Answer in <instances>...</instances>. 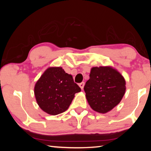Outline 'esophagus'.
I'll return each mask as SVG.
<instances>
[{"instance_id":"esophagus-1","label":"esophagus","mask_w":151,"mask_h":151,"mask_svg":"<svg viewBox=\"0 0 151 151\" xmlns=\"http://www.w3.org/2000/svg\"><path fill=\"white\" fill-rule=\"evenodd\" d=\"M78 85H79V86H80L82 90H83V88H84V86H85V83H84V82H82V83H79Z\"/></svg>"}]
</instances>
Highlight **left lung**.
I'll use <instances>...</instances> for the list:
<instances>
[{
    "instance_id": "left-lung-1",
    "label": "left lung",
    "mask_w": 151,
    "mask_h": 151,
    "mask_svg": "<svg viewBox=\"0 0 151 151\" xmlns=\"http://www.w3.org/2000/svg\"><path fill=\"white\" fill-rule=\"evenodd\" d=\"M123 76L111 66L93 67L84 90L89 105L100 113H106L122 100L126 91Z\"/></svg>"
}]
</instances>
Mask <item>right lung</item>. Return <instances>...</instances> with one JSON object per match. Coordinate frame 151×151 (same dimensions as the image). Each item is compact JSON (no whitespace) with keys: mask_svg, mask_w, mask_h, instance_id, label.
<instances>
[{"mask_svg":"<svg viewBox=\"0 0 151 151\" xmlns=\"http://www.w3.org/2000/svg\"><path fill=\"white\" fill-rule=\"evenodd\" d=\"M81 91L73 76L62 67H49L35 86V95L40 108L51 115H57L68 109L75 97Z\"/></svg>","mask_w":151,"mask_h":151,"instance_id":"add662e5","label":"right lung"}]
</instances>
